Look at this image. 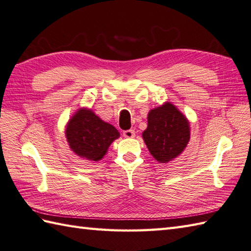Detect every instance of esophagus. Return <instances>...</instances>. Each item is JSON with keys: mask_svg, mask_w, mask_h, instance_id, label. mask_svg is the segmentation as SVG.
<instances>
[{"mask_svg": "<svg viewBox=\"0 0 251 251\" xmlns=\"http://www.w3.org/2000/svg\"><path fill=\"white\" fill-rule=\"evenodd\" d=\"M124 136L126 138H133L135 136V131L134 130H126V131H124Z\"/></svg>", "mask_w": 251, "mask_h": 251, "instance_id": "1", "label": "esophagus"}]
</instances>
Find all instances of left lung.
Listing matches in <instances>:
<instances>
[{
    "instance_id": "left-lung-1",
    "label": "left lung",
    "mask_w": 251,
    "mask_h": 251,
    "mask_svg": "<svg viewBox=\"0 0 251 251\" xmlns=\"http://www.w3.org/2000/svg\"><path fill=\"white\" fill-rule=\"evenodd\" d=\"M143 138L158 162H169L186 148L190 138L189 122L174 105L165 103L149 111Z\"/></svg>"
}]
</instances>
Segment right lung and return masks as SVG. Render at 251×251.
I'll return each instance as SVG.
<instances>
[{
  "label": "right lung",
  "mask_w": 251,
  "mask_h": 251,
  "mask_svg": "<svg viewBox=\"0 0 251 251\" xmlns=\"http://www.w3.org/2000/svg\"><path fill=\"white\" fill-rule=\"evenodd\" d=\"M71 149L83 159L101 160L109 145L120 136L118 130L104 122L90 109H79L65 130Z\"/></svg>",
  "instance_id": "add662e5"
}]
</instances>
